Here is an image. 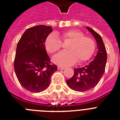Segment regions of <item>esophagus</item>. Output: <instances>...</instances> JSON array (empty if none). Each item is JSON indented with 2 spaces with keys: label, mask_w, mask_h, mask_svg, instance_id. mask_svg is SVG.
Here are the masks:
<instances>
[{
  "label": "esophagus",
  "mask_w": 120,
  "mask_h": 120,
  "mask_svg": "<svg viewBox=\"0 0 120 120\" xmlns=\"http://www.w3.org/2000/svg\"><path fill=\"white\" fill-rule=\"evenodd\" d=\"M58 70H64V69H65V67H60V66H58Z\"/></svg>",
  "instance_id": "obj_1"
}]
</instances>
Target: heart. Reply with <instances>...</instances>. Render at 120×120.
<instances>
[{"instance_id": "1", "label": "heart", "mask_w": 120, "mask_h": 120, "mask_svg": "<svg viewBox=\"0 0 120 120\" xmlns=\"http://www.w3.org/2000/svg\"><path fill=\"white\" fill-rule=\"evenodd\" d=\"M64 41H70L67 46L68 51L62 52L55 55L53 62L61 66L71 65L78 60L82 63L91 58L95 50V42L93 38L85 37L81 31L71 29L61 34ZM45 47L50 53H54L62 47V41L55 34H51L45 41Z\"/></svg>"}]
</instances>
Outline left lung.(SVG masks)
Wrapping results in <instances>:
<instances>
[{
	"label": "left lung",
	"instance_id": "obj_1",
	"mask_svg": "<svg viewBox=\"0 0 120 120\" xmlns=\"http://www.w3.org/2000/svg\"><path fill=\"white\" fill-rule=\"evenodd\" d=\"M86 29L96 40L98 52L92 62L83 67L75 68L73 77L67 80L68 86L77 91H87L98 83L105 72L107 60L106 50L101 37L89 27Z\"/></svg>",
	"mask_w": 120,
	"mask_h": 120
}]
</instances>
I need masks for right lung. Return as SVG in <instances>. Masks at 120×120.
Masks as SVG:
<instances>
[{
    "label": "right lung",
    "mask_w": 120,
    "mask_h": 120,
    "mask_svg": "<svg viewBox=\"0 0 120 120\" xmlns=\"http://www.w3.org/2000/svg\"><path fill=\"white\" fill-rule=\"evenodd\" d=\"M53 29L37 25L27 29L17 43L14 69L19 82L28 91L39 93L50 85L51 76L57 70L45 50V41Z\"/></svg>",
    "instance_id": "1"
}]
</instances>
